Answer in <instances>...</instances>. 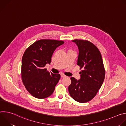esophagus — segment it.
<instances>
[{
    "mask_svg": "<svg viewBox=\"0 0 126 126\" xmlns=\"http://www.w3.org/2000/svg\"><path fill=\"white\" fill-rule=\"evenodd\" d=\"M61 77L62 78H64V77H66V76L65 75L63 74H61Z\"/></svg>",
    "mask_w": 126,
    "mask_h": 126,
    "instance_id": "1",
    "label": "esophagus"
}]
</instances>
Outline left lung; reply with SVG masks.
Listing matches in <instances>:
<instances>
[{"mask_svg": "<svg viewBox=\"0 0 126 126\" xmlns=\"http://www.w3.org/2000/svg\"><path fill=\"white\" fill-rule=\"evenodd\" d=\"M72 41L78 46L77 65L83 70L79 73V80L70 78L71 83L68 90L74 100L86 103L91 100L101 87L105 71L101 53L95 45L87 40L75 39Z\"/></svg>", "mask_w": 126, "mask_h": 126, "instance_id": "obj_1", "label": "left lung"}]
</instances>
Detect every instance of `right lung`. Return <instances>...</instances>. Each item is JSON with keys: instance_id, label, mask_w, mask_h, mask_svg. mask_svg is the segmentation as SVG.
<instances>
[{"instance_id": "add662e5", "label": "right lung", "mask_w": 126, "mask_h": 126, "mask_svg": "<svg viewBox=\"0 0 126 126\" xmlns=\"http://www.w3.org/2000/svg\"><path fill=\"white\" fill-rule=\"evenodd\" d=\"M64 43L63 41L41 39L30 45L24 53L22 80L26 90L33 97L46 98L54 91L60 75L49 72L44 67L50 64L54 51Z\"/></svg>"}]
</instances>
